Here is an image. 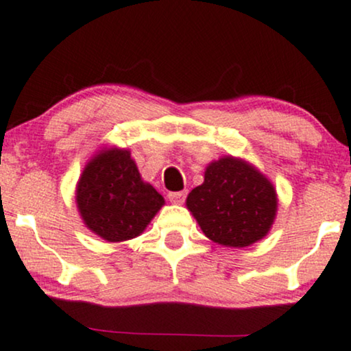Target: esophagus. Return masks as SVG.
Masks as SVG:
<instances>
[{"instance_id": "1", "label": "esophagus", "mask_w": 351, "mask_h": 351, "mask_svg": "<svg viewBox=\"0 0 351 351\" xmlns=\"http://www.w3.org/2000/svg\"><path fill=\"white\" fill-rule=\"evenodd\" d=\"M185 197H187V192H184V190H182V192H171L167 195L169 202L176 203V205H180V203H184Z\"/></svg>"}]
</instances>
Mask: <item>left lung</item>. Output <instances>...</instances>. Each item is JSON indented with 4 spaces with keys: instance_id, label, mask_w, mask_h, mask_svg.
<instances>
[{
    "instance_id": "left-lung-1",
    "label": "left lung",
    "mask_w": 351,
    "mask_h": 351,
    "mask_svg": "<svg viewBox=\"0 0 351 351\" xmlns=\"http://www.w3.org/2000/svg\"><path fill=\"white\" fill-rule=\"evenodd\" d=\"M187 208L208 239L226 247H247L270 231L278 198L252 164L224 156L208 164L203 184L189 193Z\"/></svg>"
}]
</instances>
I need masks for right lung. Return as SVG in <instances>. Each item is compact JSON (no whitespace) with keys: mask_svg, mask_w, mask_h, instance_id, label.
<instances>
[{"mask_svg":"<svg viewBox=\"0 0 351 351\" xmlns=\"http://www.w3.org/2000/svg\"><path fill=\"white\" fill-rule=\"evenodd\" d=\"M81 218L109 242L133 239L161 210L164 198L143 182L128 149H102L86 164L76 187Z\"/></svg>","mask_w":351,"mask_h":351,"instance_id":"1","label":"right lung"}]
</instances>
